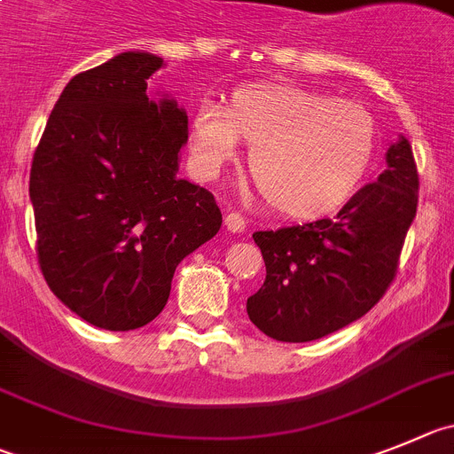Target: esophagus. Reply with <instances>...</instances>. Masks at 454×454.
<instances>
[{
	"label": "esophagus",
	"mask_w": 454,
	"mask_h": 454,
	"mask_svg": "<svg viewBox=\"0 0 454 454\" xmlns=\"http://www.w3.org/2000/svg\"><path fill=\"white\" fill-rule=\"evenodd\" d=\"M223 222H226V228L231 232H244V231H247V219L241 217L239 213H228Z\"/></svg>",
	"instance_id": "1"
}]
</instances>
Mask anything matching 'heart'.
<instances>
[{"label": "heart", "mask_w": 454, "mask_h": 454, "mask_svg": "<svg viewBox=\"0 0 454 454\" xmlns=\"http://www.w3.org/2000/svg\"><path fill=\"white\" fill-rule=\"evenodd\" d=\"M253 145L251 175L264 201L291 219L333 215L361 188L376 152L363 105L291 84H247L228 107L201 100L190 121V159L215 176Z\"/></svg>", "instance_id": "heart-1"}]
</instances>
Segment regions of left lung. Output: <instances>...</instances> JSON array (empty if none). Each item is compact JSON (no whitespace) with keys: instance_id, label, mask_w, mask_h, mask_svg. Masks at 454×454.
<instances>
[{"instance_id":"8db88e82","label":"left lung","mask_w":454,"mask_h":454,"mask_svg":"<svg viewBox=\"0 0 454 454\" xmlns=\"http://www.w3.org/2000/svg\"><path fill=\"white\" fill-rule=\"evenodd\" d=\"M385 160L383 175L333 219L253 232L266 279L247 311L269 338L317 340L365 316L392 285L417 215L419 175L405 137L389 145Z\"/></svg>"}]
</instances>
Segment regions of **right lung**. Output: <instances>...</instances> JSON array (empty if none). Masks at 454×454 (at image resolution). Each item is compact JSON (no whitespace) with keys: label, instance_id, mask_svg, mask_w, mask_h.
Masks as SVG:
<instances>
[{"label":"right lung","instance_id":"1","mask_svg":"<svg viewBox=\"0 0 454 454\" xmlns=\"http://www.w3.org/2000/svg\"><path fill=\"white\" fill-rule=\"evenodd\" d=\"M163 58L127 51L74 75L31 165L37 262L89 325L129 332L169 298L179 262L222 228L206 188L179 179L188 114L147 96Z\"/></svg>","mask_w":454,"mask_h":454}]
</instances>
